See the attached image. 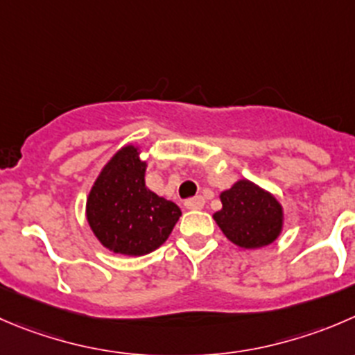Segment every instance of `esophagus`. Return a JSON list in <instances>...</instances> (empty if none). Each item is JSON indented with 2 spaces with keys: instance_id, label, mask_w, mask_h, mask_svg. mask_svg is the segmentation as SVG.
I'll use <instances>...</instances> for the list:
<instances>
[{
  "instance_id": "esophagus-1",
  "label": "esophagus",
  "mask_w": 355,
  "mask_h": 355,
  "mask_svg": "<svg viewBox=\"0 0 355 355\" xmlns=\"http://www.w3.org/2000/svg\"><path fill=\"white\" fill-rule=\"evenodd\" d=\"M205 206V199L201 196H196V198H191L185 201V208L187 209H201Z\"/></svg>"
}]
</instances>
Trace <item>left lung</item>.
Instances as JSON below:
<instances>
[{
	"instance_id": "1",
	"label": "left lung",
	"mask_w": 355,
	"mask_h": 355,
	"mask_svg": "<svg viewBox=\"0 0 355 355\" xmlns=\"http://www.w3.org/2000/svg\"><path fill=\"white\" fill-rule=\"evenodd\" d=\"M222 209L213 215L225 237L244 250L267 246L283 230V206L265 189L250 180H237L220 194Z\"/></svg>"
}]
</instances>
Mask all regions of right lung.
<instances>
[{"mask_svg": "<svg viewBox=\"0 0 355 355\" xmlns=\"http://www.w3.org/2000/svg\"><path fill=\"white\" fill-rule=\"evenodd\" d=\"M140 149L125 146L102 168L86 199V220L95 237L112 253L142 257L157 250L182 211L149 191Z\"/></svg>", "mask_w": 355, "mask_h": 355, "instance_id": "1", "label": "right lung"}]
</instances>
